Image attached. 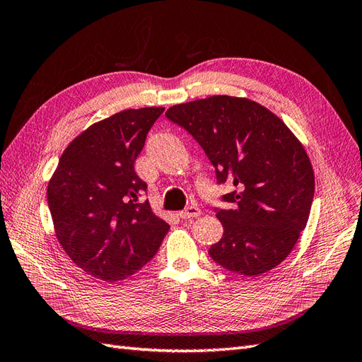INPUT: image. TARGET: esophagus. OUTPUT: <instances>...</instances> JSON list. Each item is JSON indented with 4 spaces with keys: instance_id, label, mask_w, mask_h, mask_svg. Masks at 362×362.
<instances>
[{
    "instance_id": "obj_1",
    "label": "esophagus",
    "mask_w": 362,
    "mask_h": 362,
    "mask_svg": "<svg viewBox=\"0 0 362 362\" xmlns=\"http://www.w3.org/2000/svg\"><path fill=\"white\" fill-rule=\"evenodd\" d=\"M200 215V209L197 208V206H188L187 209L179 212V216L183 220H189V218H195V216Z\"/></svg>"
}]
</instances>
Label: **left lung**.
I'll return each instance as SVG.
<instances>
[{
	"label": "left lung",
	"mask_w": 362,
	"mask_h": 362,
	"mask_svg": "<svg viewBox=\"0 0 362 362\" xmlns=\"http://www.w3.org/2000/svg\"><path fill=\"white\" fill-rule=\"evenodd\" d=\"M199 142L230 192L215 208L223 238L209 256L224 270L257 276L291 253L314 199L308 154L281 118L247 98L214 95L175 105L165 113Z\"/></svg>",
	"instance_id": "obj_1"
}]
</instances>
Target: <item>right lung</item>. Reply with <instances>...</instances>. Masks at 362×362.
I'll return each instance as SVG.
<instances>
[{
	"instance_id": "right-lung-1",
	"label": "right lung",
	"mask_w": 362,
	"mask_h": 362,
	"mask_svg": "<svg viewBox=\"0 0 362 362\" xmlns=\"http://www.w3.org/2000/svg\"><path fill=\"white\" fill-rule=\"evenodd\" d=\"M163 107L129 109L92 124L62 153L47 199L56 236L85 273L122 281L151 261L170 226L142 202L135 160Z\"/></svg>"
}]
</instances>
